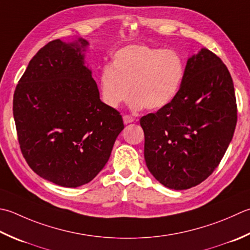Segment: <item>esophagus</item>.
<instances>
[{"label": "esophagus", "instance_id": "34e87169", "mask_svg": "<svg viewBox=\"0 0 250 250\" xmlns=\"http://www.w3.org/2000/svg\"><path fill=\"white\" fill-rule=\"evenodd\" d=\"M122 118H124L125 125L131 124V122H133V121H134V118H133V117L130 116V115H124V117H122Z\"/></svg>", "mask_w": 250, "mask_h": 250}]
</instances>
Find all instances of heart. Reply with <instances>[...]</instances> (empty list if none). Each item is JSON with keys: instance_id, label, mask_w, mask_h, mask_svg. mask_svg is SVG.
<instances>
[{"instance_id": "heart-1", "label": "heart", "mask_w": 250, "mask_h": 250, "mask_svg": "<svg viewBox=\"0 0 250 250\" xmlns=\"http://www.w3.org/2000/svg\"><path fill=\"white\" fill-rule=\"evenodd\" d=\"M183 58L173 50L129 45L115 53L111 67L101 71L102 99L118 108L131 94L133 109L159 110L177 96L184 79Z\"/></svg>"}]
</instances>
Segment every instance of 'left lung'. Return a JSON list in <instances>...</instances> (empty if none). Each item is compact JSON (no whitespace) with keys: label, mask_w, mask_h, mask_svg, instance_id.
I'll return each mask as SVG.
<instances>
[{"label":"left lung","mask_w":250,"mask_h":250,"mask_svg":"<svg viewBox=\"0 0 250 250\" xmlns=\"http://www.w3.org/2000/svg\"><path fill=\"white\" fill-rule=\"evenodd\" d=\"M236 122L232 77L216 54L202 48L188 58L173 101L140 120L146 166L166 188L196 187L219 166Z\"/></svg>","instance_id":"8db88e82"}]
</instances>
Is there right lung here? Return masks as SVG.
I'll use <instances>...</instances> for the list:
<instances>
[{"label": "right lung", "instance_id": "right-lung-1", "mask_svg": "<svg viewBox=\"0 0 250 250\" xmlns=\"http://www.w3.org/2000/svg\"><path fill=\"white\" fill-rule=\"evenodd\" d=\"M54 40L29 62L14 93L13 114L23 158L34 172L65 188L89 183L124 130L118 110L100 99L84 66L87 43Z\"/></svg>", "mask_w": 250, "mask_h": 250}]
</instances>
